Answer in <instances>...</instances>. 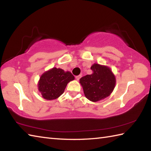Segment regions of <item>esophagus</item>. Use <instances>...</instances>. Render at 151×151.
Masks as SVG:
<instances>
[{
    "mask_svg": "<svg viewBox=\"0 0 151 151\" xmlns=\"http://www.w3.org/2000/svg\"><path fill=\"white\" fill-rule=\"evenodd\" d=\"M82 77L81 75H78V76H76V79L77 80V81H79L80 78H81Z\"/></svg>",
    "mask_w": 151,
    "mask_h": 151,
    "instance_id": "1",
    "label": "esophagus"
}]
</instances>
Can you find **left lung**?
<instances>
[{
	"label": "left lung",
	"mask_w": 151,
	"mask_h": 151,
	"mask_svg": "<svg viewBox=\"0 0 151 151\" xmlns=\"http://www.w3.org/2000/svg\"><path fill=\"white\" fill-rule=\"evenodd\" d=\"M91 75L80 79L86 97L92 102H97L106 98L115 88L116 80L110 67L94 63L91 67Z\"/></svg>",
	"instance_id": "obj_1"
}]
</instances>
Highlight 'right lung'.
Returning a JSON list of instances; mask_svg holds the SVG:
<instances>
[{
    "mask_svg": "<svg viewBox=\"0 0 151 151\" xmlns=\"http://www.w3.org/2000/svg\"><path fill=\"white\" fill-rule=\"evenodd\" d=\"M75 79L72 73L65 72L62 69L53 67L41 76L38 89L43 98L54 100L63 94L67 84Z\"/></svg>",
    "mask_w": 151,
    "mask_h": 151,
    "instance_id": "1",
    "label": "right lung"
}]
</instances>
